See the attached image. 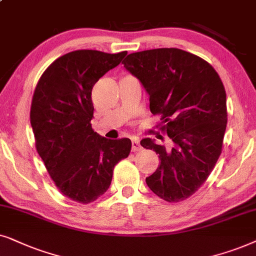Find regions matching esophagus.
Segmentation results:
<instances>
[{
    "mask_svg": "<svg viewBox=\"0 0 256 256\" xmlns=\"http://www.w3.org/2000/svg\"><path fill=\"white\" fill-rule=\"evenodd\" d=\"M142 148L140 146V142H139V139L138 138L132 139V151L137 152V151H140Z\"/></svg>",
    "mask_w": 256,
    "mask_h": 256,
    "instance_id": "esophagus-1",
    "label": "esophagus"
}]
</instances>
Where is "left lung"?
Listing matches in <instances>:
<instances>
[{"mask_svg":"<svg viewBox=\"0 0 256 256\" xmlns=\"http://www.w3.org/2000/svg\"><path fill=\"white\" fill-rule=\"evenodd\" d=\"M122 64L144 86L150 110L171 139L170 148L151 138L140 142L160 159L146 184L165 202H182L206 182L221 154L227 125L222 82L205 60L176 48L130 54Z\"/></svg>","mask_w":256,"mask_h":256,"instance_id":"left-lung-1","label":"left lung"}]
</instances>
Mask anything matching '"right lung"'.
I'll use <instances>...</instances> for the list:
<instances>
[{
    "instance_id": "add662e5",
    "label": "right lung",
    "mask_w": 256,
    "mask_h": 256,
    "mask_svg": "<svg viewBox=\"0 0 256 256\" xmlns=\"http://www.w3.org/2000/svg\"><path fill=\"white\" fill-rule=\"evenodd\" d=\"M126 54L71 51L51 63L36 85L30 108L36 150L60 192L74 202L103 196L114 168L130 154V139L111 140L91 126L94 85Z\"/></svg>"
}]
</instances>
